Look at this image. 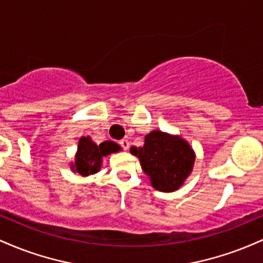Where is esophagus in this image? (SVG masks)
I'll list each match as a JSON object with an SVG mask.
<instances>
[{"mask_svg":"<svg viewBox=\"0 0 263 263\" xmlns=\"http://www.w3.org/2000/svg\"><path fill=\"white\" fill-rule=\"evenodd\" d=\"M120 144H121V147L125 151H127L129 148V142H128V140H126V138H125V140L120 141Z\"/></svg>","mask_w":263,"mask_h":263,"instance_id":"34e87169","label":"esophagus"}]
</instances>
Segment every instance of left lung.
I'll list each match as a JSON object with an SVG mask.
<instances>
[{"label": "left lung", "mask_w": 263, "mask_h": 263, "mask_svg": "<svg viewBox=\"0 0 263 263\" xmlns=\"http://www.w3.org/2000/svg\"><path fill=\"white\" fill-rule=\"evenodd\" d=\"M129 152L140 159L151 185L159 192H176L192 173L195 152L178 135L153 129L144 137L143 147H131Z\"/></svg>", "instance_id": "left-lung-1"}]
</instances>
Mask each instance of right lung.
<instances>
[{
  "instance_id": "1",
  "label": "right lung",
  "mask_w": 263,
  "mask_h": 263,
  "mask_svg": "<svg viewBox=\"0 0 263 263\" xmlns=\"http://www.w3.org/2000/svg\"><path fill=\"white\" fill-rule=\"evenodd\" d=\"M122 148L114 141H105L96 144L90 136L80 137L78 151L74 161L70 163V170L81 177H89L96 174L101 170L102 158L111 153H116Z\"/></svg>"
}]
</instances>
